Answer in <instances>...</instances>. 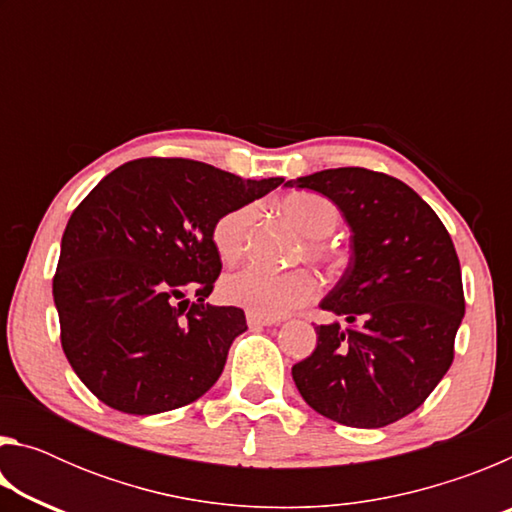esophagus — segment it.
Masks as SVG:
<instances>
[{
    "instance_id": "1",
    "label": "esophagus",
    "mask_w": 512,
    "mask_h": 512,
    "mask_svg": "<svg viewBox=\"0 0 512 512\" xmlns=\"http://www.w3.org/2000/svg\"><path fill=\"white\" fill-rule=\"evenodd\" d=\"M246 323H248V327H268V325H275L277 320L275 318H264V316H257V314H253V311H248L246 314Z\"/></svg>"
}]
</instances>
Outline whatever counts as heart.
<instances>
[{
    "label": "heart",
    "instance_id": "obj_1",
    "mask_svg": "<svg viewBox=\"0 0 512 512\" xmlns=\"http://www.w3.org/2000/svg\"><path fill=\"white\" fill-rule=\"evenodd\" d=\"M282 212L305 235L296 259L316 264L325 271H336L343 264L341 250L325 239L339 223V207L327 196L314 192H293L282 198ZM257 219V205H239L221 214L212 228V244L225 264H235L246 255ZM318 282L307 268L273 273L259 266H246L230 273L221 282V296L228 305L253 311L264 318H282L289 311L316 298Z\"/></svg>",
    "mask_w": 512,
    "mask_h": 512
}]
</instances>
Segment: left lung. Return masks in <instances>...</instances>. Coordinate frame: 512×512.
Wrapping results in <instances>:
<instances>
[{"label": "left lung", "mask_w": 512, "mask_h": 512, "mask_svg": "<svg viewBox=\"0 0 512 512\" xmlns=\"http://www.w3.org/2000/svg\"><path fill=\"white\" fill-rule=\"evenodd\" d=\"M287 187L327 196L352 228L348 271L320 302L348 325L316 327V350L291 368L302 400L345 427L402 420L454 361L465 314L454 241L438 214L388 173L325 169Z\"/></svg>", "instance_id": "8db88e82"}]
</instances>
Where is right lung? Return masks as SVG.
<instances>
[{
    "instance_id": "obj_1",
    "label": "right lung",
    "mask_w": 512,
    "mask_h": 512,
    "mask_svg": "<svg viewBox=\"0 0 512 512\" xmlns=\"http://www.w3.org/2000/svg\"><path fill=\"white\" fill-rule=\"evenodd\" d=\"M282 183L187 158H140L83 198L60 244L54 302L60 345L92 395L151 415L210 391L246 332L244 309L205 305L221 273L212 228Z\"/></svg>"
}]
</instances>
